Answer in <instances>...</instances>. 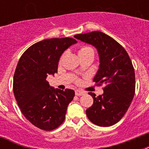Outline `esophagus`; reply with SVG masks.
Listing matches in <instances>:
<instances>
[{"label":"esophagus","instance_id":"1","mask_svg":"<svg viewBox=\"0 0 149 149\" xmlns=\"http://www.w3.org/2000/svg\"><path fill=\"white\" fill-rule=\"evenodd\" d=\"M75 93H76V95L77 96H82L84 94V92H83V91H79V90H77L76 92H75Z\"/></svg>","mask_w":149,"mask_h":149}]
</instances>
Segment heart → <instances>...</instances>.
Returning <instances> with one entry per match:
<instances>
[{
	"label": "heart",
	"instance_id": "obj_1",
	"mask_svg": "<svg viewBox=\"0 0 149 149\" xmlns=\"http://www.w3.org/2000/svg\"><path fill=\"white\" fill-rule=\"evenodd\" d=\"M87 54H94L93 49L91 47V46H88V45H83V46H81V47L79 48V55L80 57L83 56H85V55H87ZM65 55V52H64V53L61 56L60 59H59V62H60V63L63 61Z\"/></svg>",
	"mask_w": 149,
	"mask_h": 149
}]
</instances>
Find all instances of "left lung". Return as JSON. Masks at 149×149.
<instances>
[{"instance_id":"8db88e82","label":"left lung","mask_w":149,"mask_h":149,"mask_svg":"<svg viewBox=\"0 0 149 149\" xmlns=\"http://www.w3.org/2000/svg\"><path fill=\"white\" fill-rule=\"evenodd\" d=\"M74 37L97 48L100 67L93 78L97 86L104 85V93L93 98V105L86 109L87 118L94 125L109 127L123 118L135 93V74L126 50L111 36L94 31Z\"/></svg>"}]
</instances>
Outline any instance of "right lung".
Returning <instances> with one entry per match:
<instances>
[{
	"mask_svg": "<svg viewBox=\"0 0 149 149\" xmlns=\"http://www.w3.org/2000/svg\"><path fill=\"white\" fill-rule=\"evenodd\" d=\"M76 42L72 38L40 41L24 52L17 63L13 79L14 95L23 115L39 129L52 131L65 120L74 91L52 88L46 78L57 72L61 55Z\"/></svg>",
	"mask_w": 149,
	"mask_h": 149,
	"instance_id": "right-lung-1",
	"label": "right lung"
}]
</instances>
